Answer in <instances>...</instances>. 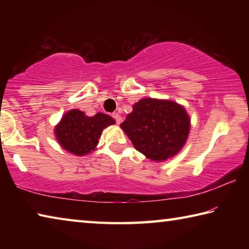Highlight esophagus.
Returning a JSON list of instances; mask_svg holds the SVG:
<instances>
[{"label": "esophagus", "mask_w": 249, "mask_h": 249, "mask_svg": "<svg viewBox=\"0 0 249 249\" xmlns=\"http://www.w3.org/2000/svg\"><path fill=\"white\" fill-rule=\"evenodd\" d=\"M113 119L115 120L116 124H121L122 121H123V119H122V116L119 114V113H113Z\"/></svg>", "instance_id": "1"}]
</instances>
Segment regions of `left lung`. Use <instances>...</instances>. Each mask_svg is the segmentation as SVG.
Listing matches in <instances>:
<instances>
[{
    "label": "left lung",
    "instance_id": "left-lung-1",
    "mask_svg": "<svg viewBox=\"0 0 249 249\" xmlns=\"http://www.w3.org/2000/svg\"><path fill=\"white\" fill-rule=\"evenodd\" d=\"M190 116L175 101L145 98L133 105L121 128L135 149L153 161H165L183 148L190 133Z\"/></svg>",
    "mask_w": 249,
    "mask_h": 249
}]
</instances>
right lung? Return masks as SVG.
Returning <instances> with one entry per match:
<instances>
[{
  "mask_svg": "<svg viewBox=\"0 0 249 249\" xmlns=\"http://www.w3.org/2000/svg\"><path fill=\"white\" fill-rule=\"evenodd\" d=\"M115 124V120L104 113L88 116L72 108L61 117L53 132L62 148L75 156H86L94 151L103 129Z\"/></svg>",
  "mask_w": 249,
  "mask_h": 249,
  "instance_id": "add662e5",
  "label": "right lung"
}]
</instances>
